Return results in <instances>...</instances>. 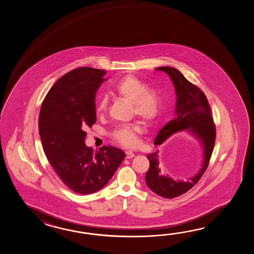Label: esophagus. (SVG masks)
<instances>
[{"label":"esophagus","mask_w":254,"mask_h":254,"mask_svg":"<svg viewBox=\"0 0 254 254\" xmlns=\"http://www.w3.org/2000/svg\"><path fill=\"white\" fill-rule=\"evenodd\" d=\"M125 154H126V159H131V158H133L135 156L134 153L130 151H126Z\"/></svg>","instance_id":"34e87169"}]
</instances>
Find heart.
Segmentation results:
<instances>
[{
    "mask_svg": "<svg viewBox=\"0 0 254 254\" xmlns=\"http://www.w3.org/2000/svg\"><path fill=\"white\" fill-rule=\"evenodd\" d=\"M111 92L117 97L129 102L132 114L138 116L146 124L153 123L160 114L162 103L159 93L153 88L146 87L145 83L135 76H125L113 87ZM107 105V98H102L96 107L97 114L105 113ZM140 130L141 127L137 122L120 125L114 129L113 137L120 144L132 147L137 144V134Z\"/></svg>",
    "mask_w": 254,
    "mask_h": 254,
    "instance_id": "b5f03b06",
    "label": "heart"
}]
</instances>
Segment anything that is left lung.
<instances>
[{
  "label": "left lung",
  "instance_id": "1",
  "mask_svg": "<svg viewBox=\"0 0 254 254\" xmlns=\"http://www.w3.org/2000/svg\"><path fill=\"white\" fill-rule=\"evenodd\" d=\"M156 70L164 71L170 76L175 87L177 102L174 118L159 131L154 145H160L170 136L187 129L198 140L201 150L200 169L188 182L175 181L163 173L159 162V151L147 155L150 162V168L145 175L147 186L159 196L173 199L191 189L205 173L215 143V125L208 100L199 87L190 82L180 70L173 67L163 66Z\"/></svg>",
  "mask_w": 254,
  "mask_h": 254
}]
</instances>
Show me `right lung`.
I'll list each match as a JSON object with an SVG mask.
<instances>
[{
	"label": "right lung",
	"mask_w": 254,
	"mask_h": 254,
	"mask_svg": "<svg viewBox=\"0 0 254 254\" xmlns=\"http://www.w3.org/2000/svg\"><path fill=\"white\" fill-rule=\"evenodd\" d=\"M106 71L90 67L61 77L43 100L39 132L43 151L65 185L79 194L103 188L125 158V151L103 146L93 151L84 140L96 122V92Z\"/></svg>",
	"instance_id": "1"
}]
</instances>
